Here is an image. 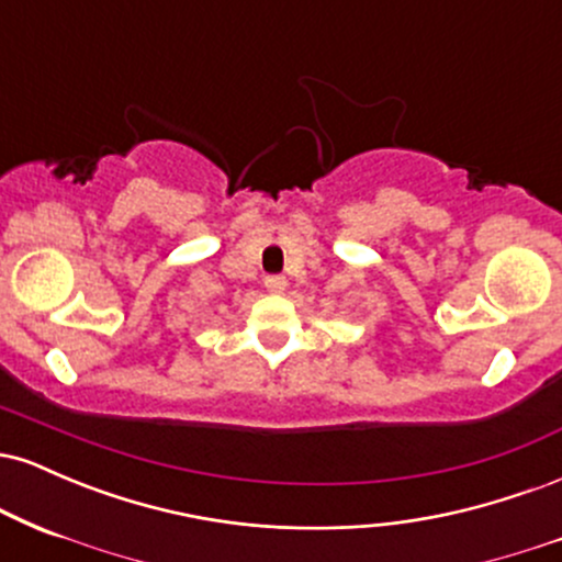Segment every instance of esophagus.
Here are the masks:
<instances>
[{
	"mask_svg": "<svg viewBox=\"0 0 562 562\" xmlns=\"http://www.w3.org/2000/svg\"><path fill=\"white\" fill-rule=\"evenodd\" d=\"M263 288H267L269 293H282V290L288 288V280L282 274H267L263 277Z\"/></svg>",
	"mask_w": 562,
	"mask_h": 562,
	"instance_id": "esophagus-1",
	"label": "esophagus"
}]
</instances>
